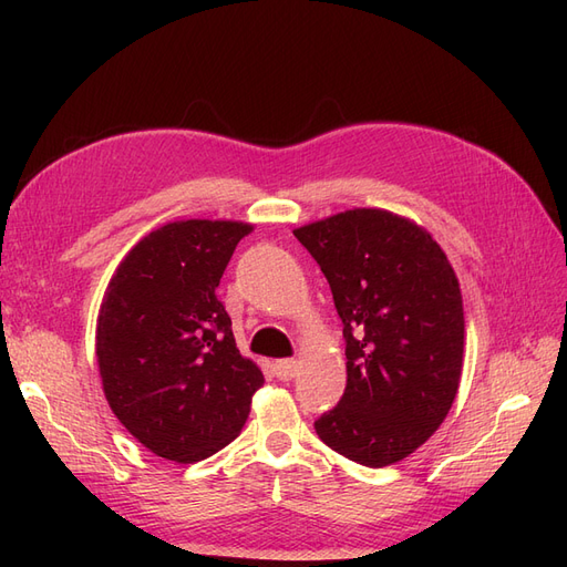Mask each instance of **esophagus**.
<instances>
[{
	"mask_svg": "<svg viewBox=\"0 0 567 567\" xmlns=\"http://www.w3.org/2000/svg\"><path fill=\"white\" fill-rule=\"evenodd\" d=\"M274 373H277V379H279V381H290V379H296V373H298V362H296V359H279V362L274 364Z\"/></svg>",
	"mask_w": 567,
	"mask_h": 567,
	"instance_id": "1",
	"label": "esophagus"
}]
</instances>
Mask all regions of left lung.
<instances>
[{"label":"left lung","instance_id":"obj_1","mask_svg":"<svg viewBox=\"0 0 567 567\" xmlns=\"http://www.w3.org/2000/svg\"><path fill=\"white\" fill-rule=\"evenodd\" d=\"M331 286L348 385L315 423L323 444L369 468L414 454L456 398L463 300L456 274L416 221L354 208L293 229Z\"/></svg>","mask_w":567,"mask_h":567}]
</instances>
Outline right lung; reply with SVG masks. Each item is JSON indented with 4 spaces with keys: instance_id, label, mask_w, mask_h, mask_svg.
Listing matches in <instances>:
<instances>
[{
    "instance_id": "1",
    "label": "right lung",
    "mask_w": 567,
    "mask_h": 567,
    "mask_svg": "<svg viewBox=\"0 0 567 567\" xmlns=\"http://www.w3.org/2000/svg\"><path fill=\"white\" fill-rule=\"evenodd\" d=\"M252 225L179 219L117 265L96 319V362L117 421L156 456L208 458L241 433L265 375L241 357L215 296Z\"/></svg>"
}]
</instances>
